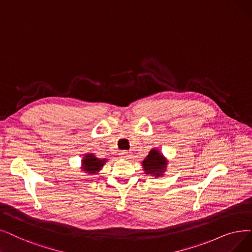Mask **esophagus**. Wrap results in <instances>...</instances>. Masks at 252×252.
Returning <instances> with one entry per match:
<instances>
[{
	"label": "esophagus",
	"instance_id": "esophagus-1",
	"mask_svg": "<svg viewBox=\"0 0 252 252\" xmlns=\"http://www.w3.org/2000/svg\"><path fill=\"white\" fill-rule=\"evenodd\" d=\"M130 152H128V151H122L119 153V158H123V159H128V158H130Z\"/></svg>",
	"mask_w": 252,
	"mask_h": 252
}]
</instances>
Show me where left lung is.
Returning a JSON list of instances; mask_svg holds the SVG:
<instances>
[{
	"mask_svg": "<svg viewBox=\"0 0 252 252\" xmlns=\"http://www.w3.org/2000/svg\"><path fill=\"white\" fill-rule=\"evenodd\" d=\"M169 165L168 158L158 148L150 149L148 156L142 161L143 171L148 176L162 177Z\"/></svg>",
	"mask_w": 252,
	"mask_h": 252,
	"instance_id": "obj_1",
	"label": "left lung"
}]
</instances>
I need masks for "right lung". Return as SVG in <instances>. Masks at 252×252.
<instances>
[{
	"label": "right lung",
	"instance_id": "right-lung-1",
	"mask_svg": "<svg viewBox=\"0 0 252 252\" xmlns=\"http://www.w3.org/2000/svg\"><path fill=\"white\" fill-rule=\"evenodd\" d=\"M107 160V158H96L94 153H85L81 159L80 169L87 176H94V175L99 174Z\"/></svg>",
	"mask_w": 252,
	"mask_h": 252
}]
</instances>
